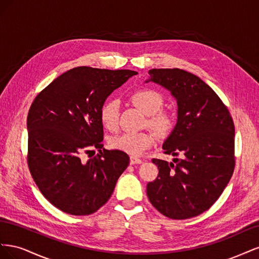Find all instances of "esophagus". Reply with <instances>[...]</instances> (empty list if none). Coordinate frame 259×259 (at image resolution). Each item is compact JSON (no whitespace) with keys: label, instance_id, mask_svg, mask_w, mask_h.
I'll return each instance as SVG.
<instances>
[{"label":"esophagus","instance_id":"1","mask_svg":"<svg viewBox=\"0 0 259 259\" xmlns=\"http://www.w3.org/2000/svg\"><path fill=\"white\" fill-rule=\"evenodd\" d=\"M130 163L132 164V165H134V164H142L143 160H140L139 158H136V156H131Z\"/></svg>","mask_w":259,"mask_h":259}]
</instances>
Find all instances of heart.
Returning a JSON list of instances; mask_svg holds the SVG:
<instances>
[{
	"label": "heart",
	"instance_id": "1",
	"mask_svg": "<svg viewBox=\"0 0 259 259\" xmlns=\"http://www.w3.org/2000/svg\"><path fill=\"white\" fill-rule=\"evenodd\" d=\"M131 99L137 108L149 115L148 123L161 137L167 136L174 127L171 115L160 111L163 107V97L160 93L150 89H142L133 93ZM120 103L110 99L100 110V119L108 130L114 131L119 125ZM154 144V137L150 132H126L114 136L110 140L111 148L132 155H138Z\"/></svg>",
	"mask_w": 259,
	"mask_h": 259
}]
</instances>
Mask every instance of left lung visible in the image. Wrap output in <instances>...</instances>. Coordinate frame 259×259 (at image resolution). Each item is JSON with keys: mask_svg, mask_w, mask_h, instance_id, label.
<instances>
[{"mask_svg": "<svg viewBox=\"0 0 259 259\" xmlns=\"http://www.w3.org/2000/svg\"><path fill=\"white\" fill-rule=\"evenodd\" d=\"M149 79L177 101V122L163 143L173 162L152 159L159 168L147 195L161 214L187 219L221 197L234 169V124L228 109L199 76L182 69H151Z\"/></svg>", "mask_w": 259, "mask_h": 259, "instance_id": "1", "label": "left lung"}]
</instances>
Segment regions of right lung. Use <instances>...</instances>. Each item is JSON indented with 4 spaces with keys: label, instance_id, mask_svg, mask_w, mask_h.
Masks as SVG:
<instances>
[{
    "label": "right lung",
    "instance_id": "right-lung-1",
    "mask_svg": "<svg viewBox=\"0 0 259 259\" xmlns=\"http://www.w3.org/2000/svg\"><path fill=\"white\" fill-rule=\"evenodd\" d=\"M132 70L77 67L62 73L35 97L27 119L28 165L51 204L70 215L95 213L111 197L128 155L103 149L100 110ZM99 149L88 161L82 152Z\"/></svg>",
    "mask_w": 259,
    "mask_h": 259
}]
</instances>
